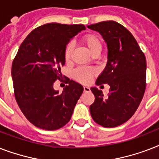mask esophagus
I'll return each mask as SVG.
<instances>
[{"label":"esophagus","instance_id":"obj_1","mask_svg":"<svg viewBox=\"0 0 159 159\" xmlns=\"http://www.w3.org/2000/svg\"><path fill=\"white\" fill-rule=\"evenodd\" d=\"M83 91H84V92H89L91 90H90V88L88 87H83Z\"/></svg>","mask_w":159,"mask_h":159}]
</instances>
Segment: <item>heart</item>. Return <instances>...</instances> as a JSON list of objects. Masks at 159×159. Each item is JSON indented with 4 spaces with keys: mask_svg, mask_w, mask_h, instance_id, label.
Here are the masks:
<instances>
[{
    "mask_svg": "<svg viewBox=\"0 0 159 159\" xmlns=\"http://www.w3.org/2000/svg\"><path fill=\"white\" fill-rule=\"evenodd\" d=\"M82 43L84 44L88 50L93 55L99 54L102 49V42L101 39L94 34H87L82 36ZM72 50H73V44L68 43L65 47L64 49V58L66 61H69L71 58ZM96 73V70L92 67H77L73 71V77L81 82L87 83Z\"/></svg>",
    "mask_w": 159,
    "mask_h": 159,
    "instance_id": "b5f03b06",
    "label": "heart"
}]
</instances>
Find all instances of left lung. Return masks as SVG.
I'll use <instances>...</instances> for the list:
<instances>
[{
  "label": "left lung",
  "mask_w": 159,
  "mask_h": 159,
  "mask_svg": "<svg viewBox=\"0 0 159 159\" xmlns=\"http://www.w3.org/2000/svg\"><path fill=\"white\" fill-rule=\"evenodd\" d=\"M87 28L99 32L108 48L107 63L96 84L110 86L108 97L92 87L95 102L90 112L96 123L106 128L124 124L132 117L146 88V58L129 31L116 21H102Z\"/></svg>",
  "instance_id": "obj_1"
}]
</instances>
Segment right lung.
<instances>
[{"label":"right lung","instance_id":"1","mask_svg":"<svg viewBox=\"0 0 159 159\" xmlns=\"http://www.w3.org/2000/svg\"><path fill=\"white\" fill-rule=\"evenodd\" d=\"M83 25L49 23L34 29L21 43L12 63L15 97L27 120L46 130L62 128L70 120L83 87L72 80L61 94L53 82L62 78L64 49Z\"/></svg>","mask_w":159,"mask_h":159}]
</instances>
